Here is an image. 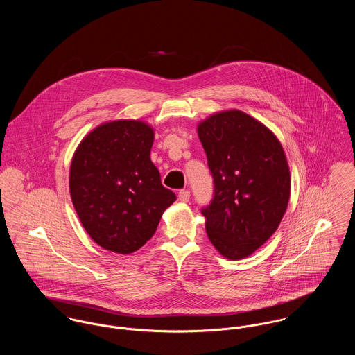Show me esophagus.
Returning <instances> with one entry per match:
<instances>
[{"mask_svg": "<svg viewBox=\"0 0 355 355\" xmlns=\"http://www.w3.org/2000/svg\"><path fill=\"white\" fill-rule=\"evenodd\" d=\"M178 197H179V201H180V202H189V200H190V191H189V190H180L179 194H178Z\"/></svg>", "mask_w": 355, "mask_h": 355, "instance_id": "34e87169", "label": "esophagus"}]
</instances>
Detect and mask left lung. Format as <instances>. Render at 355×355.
<instances>
[{"label": "left lung", "instance_id": "obj_1", "mask_svg": "<svg viewBox=\"0 0 355 355\" xmlns=\"http://www.w3.org/2000/svg\"><path fill=\"white\" fill-rule=\"evenodd\" d=\"M198 137L214 183L201 213L206 234L230 259L253 254L277 230L290 200L291 178L279 139L241 110L211 114Z\"/></svg>", "mask_w": 355, "mask_h": 355}]
</instances>
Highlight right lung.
<instances>
[{
    "instance_id": "obj_1",
    "label": "right lung",
    "mask_w": 355,
    "mask_h": 355,
    "mask_svg": "<svg viewBox=\"0 0 355 355\" xmlns=\"http://www.w3.org/2000/svg\"><path fill=\"white\" fill-rule=\"evenodd\" d=\"M152 127L116 120L94 128L73 154L69 193L90 238L109 252L141 249L176 201L150 159Z\"/></svg>"
}]
</instances>
